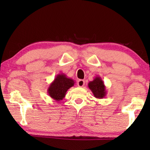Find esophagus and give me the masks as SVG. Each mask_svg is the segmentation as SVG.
Listing matches in <instances>:
<instances>
[{
    "instance_id": "34e87169",
    "label": "esophagus",
    "mask_w": 150,
    "mask_h": 150,
    "mask_svg": "<svg viewBox=\"0 0 150 150\" xmlns=\"http://www.w3.org/2000/svg\"><path fill=\"white\" fill-rule=\"evenodd\" d=\"M77 85L79 86V87H83L84 85H85V81L84 80H79V81H77Z\"/></svg>"
}]
</instances>
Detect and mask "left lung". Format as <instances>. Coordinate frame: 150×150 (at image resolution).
Segmentation results:
<instances>
[{
	"label": "left lung",
	"mask_w": 150,
	"mask_h": 150,
	"mask_svg": "<svg viewBox=\"0 0 150 150\" xmlns=\"http://www.w3.org/2000/svg\"><path fill=\"white\" fill-rule=\"evenodd\" d=\"M88 87L93 93L94 97L98 99H102L105 98L107 91L106 89V86L101 77L96 76L92 81L88 83Z\"/></svg>",
	"instance_id": "left-lung-1"
}]
</instances>
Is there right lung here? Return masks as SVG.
<instances>
[{
    "mask_svg": "<svg viewBox=\"0 0 150 150\" xmlns=\"http://www.w3.org/2000/svg\"><path fill=\"white\" fill-rule=\"evenodd\" d=\"M75 81L73 79L67 77L65 74L61 73L54 78L47 91L51 98L56 101H61L65 98L67 90L73 87Z\"/></svg>",
    "mask_w": 150,
    "mask_h": 150,
    "instance_id": "obj_1",
    "label": "right lung"
}]
</instances>
